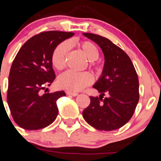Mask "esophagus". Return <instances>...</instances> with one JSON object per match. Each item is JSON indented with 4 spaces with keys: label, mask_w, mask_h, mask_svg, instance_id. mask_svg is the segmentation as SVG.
Segmentation results:
<instances>
[{
    "label": "esophagus",
    "mask_w": 161,
    "mask_h": 161,
    "mask_svg": "<svg viewBox=\"0 0 161 161\" xmlns=\"http://www.w3.org/2000/svg\"><path fill=\"white\" fill-rule=\"evenodd\" d=\"M67 94H68V95H71L73 96V97H76V96L79 95V94L76 92H71V91H67Z\"/></svg>",
    "instance_id": "34e87169"
}]
</instances>
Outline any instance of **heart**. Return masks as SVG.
<instances>
[{
  "label": "heart",
  "mask_w": 161,
  "mask_h": 161,
  "mask_svg": "<svg viewBox=\"0 0 161 161\" xmlns=\"http://www.w3.org/2000/svg\"><path fill=\"white\" fill-rule=\"evenodd\" d=\"M79 47L89 61L93 62L99 57V51L96 45L90 41H83L79 43ZM70 49L67 41L62 42L55 47L52 54V63L55 69L60 70L64 68L66 58ZM93 77L88 72L66 71L58 77V86L62 89L76 92L83 90L92 82Z\"/></svg>",
  "instance_id": "obj_1"
}]
</instances>
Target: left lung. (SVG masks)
I'll list each match as a JSON object with an SVG mask.
<instances>
[{
  "mask_svg": "<svg viewBox=\"0 0 161 161\" xmlns=\"http://www.w3.org/2000/svg\"><path fill=\"white\" fill-rule=\"evenodd\" d=\"M83 36L100 47L105 62L102 75L93 86L100 95L91 96L82 116L98 130H118L130 121L139 101L137 74L128 55L110 40L92 33ZM105 93L108 96L103 99Z\"/></svg>",
  "mask_w": 161,
  "mask_h": 161,
  "instance_id": "8db88e82",
  "label": "left lung"
}]
</instances>
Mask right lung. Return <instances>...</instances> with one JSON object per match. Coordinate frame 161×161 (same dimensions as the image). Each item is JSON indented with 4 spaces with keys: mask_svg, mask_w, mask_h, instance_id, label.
Returning <instances> with one entry per match:
<instances>
[{
    "mask_svg": "<svg viewBox=\"0 0 161 161\" xmlns=\"http://www.w3.org/2000/svg\"><path fill=\"white\" fill-rule=\"evenodd\" d=\"M75 35L49 31L30 38L15 57L8 76L7 101L16 124L28 130L43 129L56 118V101L64 91L41 94L55 79L52 54L57 45Z\"/></svg>",
    "mask_w": 161,
    "mask_h": 161,
    "instance_id": "obj_1",
    "label": "right lung"
}]
</instances>
